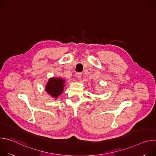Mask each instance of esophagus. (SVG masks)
<instances>
[{
	"mask_svg": "<svg viewBox=\"0 0 156 156\" xmlns=\"http://www.w3.org/2000/svg\"><path fill=\"white\" fill-rule=\"evenodd\" d=\"M82 76V73L81 72H78L76 73V77L78 78V79H80Z\"/></svg>",
	"mask_w": 156,
	"mask_h": 156,
	"instance_id": "obj_1",
	"label": "esophagus"
}]
</instances>
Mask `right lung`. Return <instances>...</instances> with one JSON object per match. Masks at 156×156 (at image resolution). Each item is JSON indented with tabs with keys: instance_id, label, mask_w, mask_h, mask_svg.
<instances>
[{
	"instance_id": "right-lung-1",
	"label": "right lung",
	"mask_w": 156,
	"mask_h": 156,
	"mask_svg": "<svg viewBox=\"0 0 156 156\" xmlns=\"http://www.w3.org/2000/svg\"><path fill=\"white\" fill-rule=\"evenodd\" d=\"M65 80L62 78H51L46 87V91L53 98H57L63 90Z\"/></svg>"
}]
</instances>
